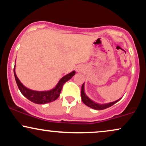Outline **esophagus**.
I'll use <instances>...</instances> for the list:
<instances>
[{
    "mask_svg": "<svg viewBox=\"0 0 146 146\" xmlns=\"http://www.w3.org/2000/svg\"><path fill=\"white\" fill-rule=\"evenodd\" d=\"M83 71V67L82 66L79 65L77 67V72H82Z\"/></svg>",
    "mask_w": 146,
    "mask_h": 146,
    "instance_id": "esophagus-1",
    "label": "esophagus"
}]
</instances>
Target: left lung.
Instances as JSON below:
<instances>
[{"label":"left lung","mask_w":146,"mask_h":146,"mask_svg":"<svg viewBox=\"0 0 146 146\" xmlns=\"http://www.w3.org/2000/svg\"><path fill=\"white\" fill-rule=\"evenodd\" d=\"M84 83L82 87V92H81V96H82V100L83 102L84 103L86 106L90 107V108H93L95 110H104L106 109L107 108H109V107L112 106V105L116 104L117 102H119L120 100L121 99L119 98L117 100L114 101V102H109V103H105V104H99V103L96 102L95 101L92 100V99H90L88 96L86 95V94L85 93V88H84Z\"/></svg>","instance_id":"left-lung-1"}]
</instances>
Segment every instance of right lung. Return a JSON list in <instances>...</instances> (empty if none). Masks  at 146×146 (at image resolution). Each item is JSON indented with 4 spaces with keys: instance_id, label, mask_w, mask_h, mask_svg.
Segmentation results:
<instances>
[{
    "instance_id": "add662e5",
    "label": "right lung",
    "mask_w": 146,
    "mask_h": 146,
    "mask_svg": "<svg viewBox=\"0 0 146 146\" xmlns=\"http://www.w3.org/2000/svg\"><path fill=\"white\" fill-rule=\"evenodd\" d=\"M13 71L16 83L22 94L31 102L38 104H47V103L56 100L59 97L62 86L64 83L71 79L72 77H73V75L75 74V71H73L69 74L64 75L60 79L59 82L55 86L54 88H53L52 90H47V91H36V90L29 89L20 82L15 73V65Z\"/></svg>"
}]
</instances>
